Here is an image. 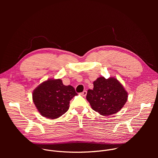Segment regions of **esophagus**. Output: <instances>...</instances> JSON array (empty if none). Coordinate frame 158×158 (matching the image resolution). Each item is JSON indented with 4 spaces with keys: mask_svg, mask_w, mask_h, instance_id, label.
I'll use <instances>...</instances> for the list:
<instances>
[{
    "mask_svg": "<svg viewBox=\"0 0 158 158\" xmlns=\"http://www.w3.org/2000/svg\"><path fill=\"white\" fill-rule=\"evenodd\" d=\"M81 96H85L86 94H87V91H84L82 93H81Z\"/></svg>",
    "mask_w": 158,
    "mask_h": 158,
    "instance_id": "obj_1",
    "label": "esophagus"
}]
</instances>
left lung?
<instances>
[{
	"label": "left lung",
	"mask_w": 158,
	"mask_h": 158,
	"mask_svg": "<svg viewBox=\"0 0 158 158\" xmlns=\"http://www.w3.org/2000/svg\"><path fill=\"white\" fill-rule=\"evenodd\" d=\"M93 90L88 89L86 99L92 109L102 116L117 113L127 100V93L114 77L98 78Z\"/></svg>",
	"instance_id": "left-lung-1"
}]
</instances>
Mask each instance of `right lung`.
Wrapping results in <instances>:
<instances>
[{
	"label": "right lung",
	"mask_w": 158,
	"mask_h": 158,
	"mask_svg": "<svg viewBox=\"0 0 158 158\" xmlns=\"http://www.w3.org/2000/svg\"><path fill=\"white\" fill-rule=\"evenodd\" d=\"M77 95L74 88L64 85L61 79H48L34 89L32 99L42 116L54 119L68 110L70 101Z\"/></svg>",
	"instance_id": "1"
}]
</instances>
